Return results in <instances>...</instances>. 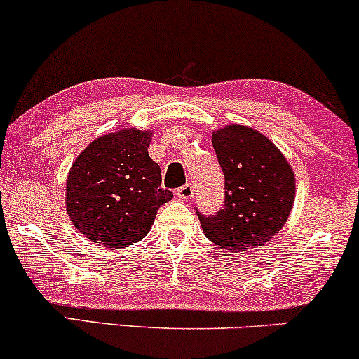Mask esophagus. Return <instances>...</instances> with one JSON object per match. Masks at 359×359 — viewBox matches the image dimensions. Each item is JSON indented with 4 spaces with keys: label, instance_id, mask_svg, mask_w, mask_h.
Wrapping results in <instances>:
<instances>
[{
    "label": "esophagus",
    "instance_id": "1",
    "mask_svg": "<svg viewBox=\"0 0 359 359\" xmlns=\"http://www.w3.org/2000/svg\"><path fill=\"white\" fill-rule=\"evenodd\" d=\"M175 195H177V197H179V198H182V201H187V198H192V195H194V185H190V184L182 185V187L177 189Z\"/></svg>",
    "mask_w": 359,
    "mask_h": 359
}]
</instances>
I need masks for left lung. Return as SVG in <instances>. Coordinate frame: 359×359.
Listing matches in <instances>:
<instances>
[{"instance_id":"1","label":"left lung","mask_w":359,"mask_h":359,"mask_svg":"<svg viewBox=\"0 0 359 359\" xmlns=\"http://www.w3.org/2000/svg\"><path fill=\"white\" fill-rule=\"evenodd\" d=\"M212 144L225 175V202L217 215L197 212L203 233L230 252L263 247L292 212V165L269 137L247 126L217 129Z\"/></svg>"}]
</instances>
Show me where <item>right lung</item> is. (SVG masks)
<instances>
[{"label": "right lung", "mask_w": 359, "mask_h": 359, "mask_svg": "<svg viewBox=\"0 0 359 359\" xmlns=\"http://www.w3.org/2000/svg\"><path fill=\"white\" fill-rule=\"evenodd\" d=\"M151 133L126 127L94 139L72 164L66 210L83 237L124 248L146 237L158 207L174 194L161 189V167L149 157Z\"/></svg>", "instance_id": "1"}]
</instances>
